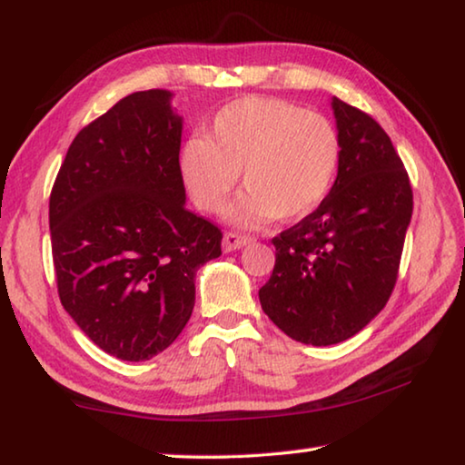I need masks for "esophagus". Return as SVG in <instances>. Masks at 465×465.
<instances>
[{
  "label": "esophagus",
  "mask_w": 465,
  "mask_h": 465,
  "mask_svg": "<svg viewBox=\"0 0 465 465\" xmlns=\"http://www.w3.org/2000/svg\"><path fill=\"white\" fill-rule=\"evenodd\" d=\"M252 238L250 235H243L238 232H227L223 235V252H233V250H240L242 246H246L250 243Z\"/></svg>",
  "instance_id": "1"
}]
</instances>
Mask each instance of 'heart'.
I'll list each match as a JSON object with an SVG mask.
<instances>
[{
    "label": "heart",
    "mask_w": 465,
    "mask_h": 465,
    "mask_svg": "<svg viewBox=\"0 0 465 465\" xmlns=\"http://www.w3.org/2000/svg\"><path fill=\"white\" fill-rule=\"evenodd\" d=\"M341 166V137L332 123L287 100L250 96L223 106L207 139L193 137L180 153V172L194 204L223 209L242 178L235 222H295L326 199Z\"/></svg>",
    "instance_id": "b5f03b06"
}]
</instances>
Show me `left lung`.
Instances as JSON below:
<instances>
[{"label": "left lung", "mask_w": 465, "mask_h": 465, "mask_svg": "<svg viewBox=\"0 0 465 465\" xmlns=\"http://www.w3.org/2000/svg\"><path fill=\"white\" fill-rule=\"evenodd\" d=\"M332 110L341 137L334 186L272 238L277 261L258 291L266 316L313 346L355 336L385 308L412 217L411 180L388 133L342 100Z\"/></svg>", "instance_id": "obj_1"}]
</instances>
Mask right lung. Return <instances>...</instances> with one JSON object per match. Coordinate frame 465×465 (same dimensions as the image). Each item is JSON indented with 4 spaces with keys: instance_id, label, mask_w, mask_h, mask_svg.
<instances>
[{
    "instance_id": "add662e5",
    "label": "right lung",
    "mask_w": 465,
    "mask_h": 465,
    "mask_svg": "<svg viewBox=\"0 0 465 465\" xmlns=\"http://www.w3.org/2000/svg\"><path fill=\"white\" fill-rule=\"evenodd\" d=\"M168 90L129 94L77 133L49 201L63 308L94 344L147 361L176 341L223 233L184 207L183 119Z\"/></svg>"
}]
</instances>
